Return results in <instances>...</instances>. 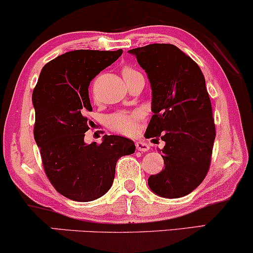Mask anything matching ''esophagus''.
I'll return each instance as SVG.
<instances>
[{
	"label": "esophagus",
	"mask_w": 253,
	"mask_h": 253,
	"mask_svg": "<svg viewBox=\"0 0 253 253\" xmlns=\"http://www.w3.org/2000/svg\"><path fill=\"white\" fill-rule=\"evenodd\" d=\"M136 149L138 151H148L149 149H150V145L148 144V143H145V142H142V141H138V142H136Z\"/></svg>",
	"instance_id": "esophagus-1"
}]
</instances>
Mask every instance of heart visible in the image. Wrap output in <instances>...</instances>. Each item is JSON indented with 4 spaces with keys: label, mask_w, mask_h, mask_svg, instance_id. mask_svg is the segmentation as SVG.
I'll return each instance as SVG.
<instances>
[{
    "label": "heart",
    "mask_w": 253,
    "mask_h": 253,
    "mask_svg": "<svg viewBox=\"0 0 253 253\" xmlns=\"http://www.w3.org/2000/svg\"><path fill=\"white\" fill-rule=\"evenodd\" d=\"M136 75H139V73L132 69V68L126 67L123 69L124 81L130 79V77L136 76ZM141 117L142 112L138 110L115 112V114L109 115L107 117V126L110 127L112 131L129 136L136 132Z\"/></svg>",
    "instance_id": "obj_1"
}]
</instances>
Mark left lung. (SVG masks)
Segmentation results:
<instances>
[{"label":"left lung","mask_w":253,"mask_h":253,"mask_svg":"<svg viewBox=\"0 0 253 253\" xmlns=\"http://www.w3.org/2000/svg\"><path fill=\"white\" fill-rule=\"evenodd\" d=\"M129 54L148 74L152 90L154 115L145 137L165 142V168L149 177V188L164 198L184 197L207 176L216 138L204 75L173 44L155 43Z\"/></svg>","instance_id":"obj_1"}]
</instances>
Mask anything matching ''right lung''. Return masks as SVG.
<instances>
[{"label":"right lung","mask_w":253,"mask_h":253,"mask_svg":"<svg viewBox=\"0 0 253 253\" xmlns=\"http://www.w3.org/2000/svg\"><path fill=\"white\" fill-rule=\"evenodd\" d=\"M116 51L74 50L57 56L41 71L33 91L34 137L52 186L64 197L90 202L111 188L116 163L131 155V139L105 135L101 144H86V112L92 111L89 84L122 55Z\"/></svg>","instance_id":"right-lung-1"}]
</instances>
